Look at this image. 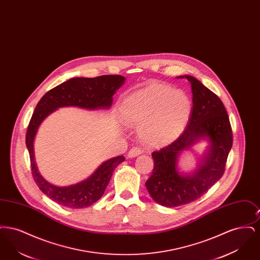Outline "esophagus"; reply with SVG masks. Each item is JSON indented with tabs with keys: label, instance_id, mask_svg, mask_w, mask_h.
<instances>
[{
	"label": "esophagus",
	"instance_id": "esophagus-1",
	"mask_svg": "<svg viewBox=\"0 0 260 260\" xmlns=\"http://www.w3.org/2000/svg\"><path fill=\"white\" fill-rule=\"evenodd\" d=\"M141 149L139 148V147H133V148L131 149L129 151H128V154H127V157H129V158H134V157H136V156H138L139 154H141Z\"/></svg>",
	"mask_w": 260,
	"mask_h": 260
}]
</instances>
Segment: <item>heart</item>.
<instances>
[{
  "mask_svg": "<svg viewBox=\"0 0 260 260\" xmlns=\"http://www.w3.org/2000/svg\"><path fill=\"white\" fill-rule=\"evenodd\" d=\"M191 101L184 91L153 83L124 99L122 115L126 124L140 125L139 136L149 146L172 140L184 127Z\"/></svg>",
  "mask_w": 260,
  "mask_h": 260,
  "instance_id": "b5f03b06",
  "label": "heart"
}]
</instances>
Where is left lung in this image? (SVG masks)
<instances>
[{
	"label": "left lung",
	"mask_w": 260,
	"mask_h": 260,
	"mask_svg": "<svg viewBox=\"0 0 260 260\" xmlns=\"http://www.w3.org/2000/svg\"><path fill=\"white\" fill-rule=\"evenodd\" d=\"M191 83L193 107L189 122L171 144L154 151V169L145 186L153 200L173 208L200 198L218 181L225 172L233 135L227 111L220 99L192 76H183ZM209 139L210 148L198 171L191 175L177 171V157L200 139Z\"/></svg>",
	"instance_id": "8db88e82"
}]
</instances>
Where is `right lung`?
<instances>
[{
    "label": "right lung",
    "instance_id": "1",
    "mask_svg": "<svg viewBox=\"0 0 260 260\" xmlns=\"http://www.w3.org/2000/svg\"><path fill=\"white\" fill-rule=\"evenodd\" d=\"M120 75H104L95 78H73L51 88L38 102L26 133L33 178L40 190L55 203L66 208L82 209L94 204L102 197L115 168L124 161L118 156L104 161L86 180L75 185L58 187L50 184L38 171L34 158V138L41 123L59 107L77 106L85 109L109 108L116 90L124 83Z\"/></svg>",
    "mask_w": 260,
    "mask_h": 260
}]
</instances>
